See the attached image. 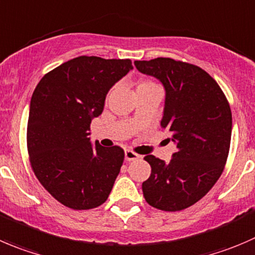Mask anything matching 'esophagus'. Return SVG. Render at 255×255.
<instances>
[{"mask_svg":"<svg viewBox=\"0 0 255 255\" xmlns=\"http://www.w3.org/2000/svg\"><path fill=\"white\" fill-rule=\"evenodd\" d=\"M125 158L127 162H130V160H135L139 158V154H137V153H134L133 150H126L125 152Z\"/></svg>","mask_w":255,"mask_h":255,"instance_id":"esophagus-1","label":"esophagus"}]
</instances>
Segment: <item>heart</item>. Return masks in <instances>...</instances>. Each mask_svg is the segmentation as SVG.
Masks as SVG:
<instances>
[{
    "instance_id": "heart-1",
    "label": "heart",
    "mask_w": 255,
    "mask_h": 255,
    "mask_svg": "<svg viewBox=\"0 0 255 255\" xmlns=\"http://www.w3.org/2000/svg\"><path fill=\"white\" fill-rule=\"evenodd\" d=\"M145 86H155V85H153L152 82H148V81H145V82H140L139 85H138V87H137V88H140V87H145Z\"/></svg>"
}]
</instances>
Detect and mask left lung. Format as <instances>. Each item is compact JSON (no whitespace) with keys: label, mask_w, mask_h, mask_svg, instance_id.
<instances>
[{"label":"left lung","mask_w":255,"mask_h":255,"mask_svg":"<svg viewBox=\"0 0 255 255\" xmlns=\"http://www.w3.org/2000/svg\"><path fill=\"white\" fill-rule=\"evenodd\" d=\"M140 73L165 90L160 126L177 150L168 163L145 155L150 177L142 183L149 206L177 212L203 198L221 177L229 153L232 112L218 83L198 66L172 58L134 61Z\"/></svg>","instance_id":"left-lung-1"}]
</instances>
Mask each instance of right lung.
I'll list each match as a JSON object with an SVG mask.
<instances>
[{
	"label": "right lung",
	"mask_w": 255,
	"mask_h": 255,
	"mask_svg": "<svg viewBox=\"0 0 255 255\" xmlns=\"http://www.w3.org/2000/svg\"><path fill=\"white\" fill-rule=\"evenodd\" d=\"M133 70L130 59L81 56L43 76L29 105L32 169L54 199L76 211L107 201L125 159L118 145H92L88 132L108 91Z\"/></svg>",
	"instance_id": "right-lung-1"
}]
</instances>
